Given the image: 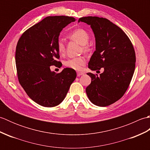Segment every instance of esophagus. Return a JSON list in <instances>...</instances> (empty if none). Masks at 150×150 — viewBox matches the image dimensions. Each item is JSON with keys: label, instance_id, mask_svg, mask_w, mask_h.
Masks as SVG:
<instances>
[{"label": "esophagus", "instance_id": "34e87169", "mask_svg": "<svg viewBox=\"0 0 150 150\" xmlns=\"http://www.w3.org/2000/svg\"><path fill=\"white\" fill-rule=\"evenodd\" d=\"M84 75V73H82V72H77V76H78V77H79V76H81V75Z\"/></svg>", "mask_w": 150, "mask_h": 150}]
</instances>
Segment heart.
I'll list each match as a JSON object with an SVG mask.
<instances>
[{"label": "heart", "mask_w": 150, "mask_h": 150, "mask_svg": "<svg viewBox=\"0 0 150 150\" xmlns=\"http://www.w3.org/2000/svg\"><path fill=\"white\" fill-rule=\"evenodd\" d=\"M68 38L72 40L76 41L79 44L82 46V49L85 52L90 50L88 45L90 35L84 29H77L73 31L68 35ZM57 50L60 54H64L65 52V44L62 40L59 39L57 44ZM86 64V59L84 57H78L71 58L67 60L64 62L66 66L75 70H81Z\"/></svg>", "instance_id": "heart-1"}]
</instances>
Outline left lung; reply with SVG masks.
Returning a JSON list of instances; mask_svg holds the SVG:
<instances>
[{
	"label": "left lung",
	"instance_id": "left-lung-1",
	"mask_svg": "<svg viewBox=\"0 0 150 150\" xmlns=\"http://www.w3.org/2000/svg\"><path fill=\"white\" fill-rule=\"evenodd\" d=\"M90 25L95 37V51L88 68L104 71L100 76L88 73L91 84L86 89L89 99L98 106L115 103L125 93L135 68V53L126 34L105 18L85 17L79 19Z\"/></svg>",
	"mask_w": 150,
	"mask_h": 150
}]
</instances>
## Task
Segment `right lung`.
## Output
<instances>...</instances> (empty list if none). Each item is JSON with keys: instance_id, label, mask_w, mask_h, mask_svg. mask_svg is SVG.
Here are the masks:
<instances>
[{"instance_id": "1", "label": "right lung", "mask_w": 150, "mask_h": 150, "mask_svg": "<svg viewBox=\"0 0 150 150\" xmlns=\"http://www.w3.org/2000/svg\"><path fill=\"white\" fill-rule=\"evenodd\" d=\"M76 19L68 16L47 17L27 30L19 39L15 63L19 83L34 102L44 107L59 105L66 97L77 77L73 69L66 68L57 73L51 66L57 61V44L60 31Z\"/></svg>"}]
</instances>
